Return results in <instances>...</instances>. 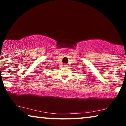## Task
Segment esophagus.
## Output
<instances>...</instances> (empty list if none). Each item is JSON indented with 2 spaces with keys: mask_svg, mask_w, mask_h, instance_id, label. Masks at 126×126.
<instances>
[{
  "mask_svg": "<svg viewBox=\"0 0 126 126\" xmlns=\"http://www.w3.org/2000/svg\"><path fill=\"white\" fill-rule=\"evenodd\" d=\"M63 66H64L65 67H68V65H67V64H65L64 65H63Z\"/></svg>",
  "mask_w": 126,
  "mask_h": 126,
  "instance_id": "esophagus-1",
  "label": "esophagus"
}]
</instances>
